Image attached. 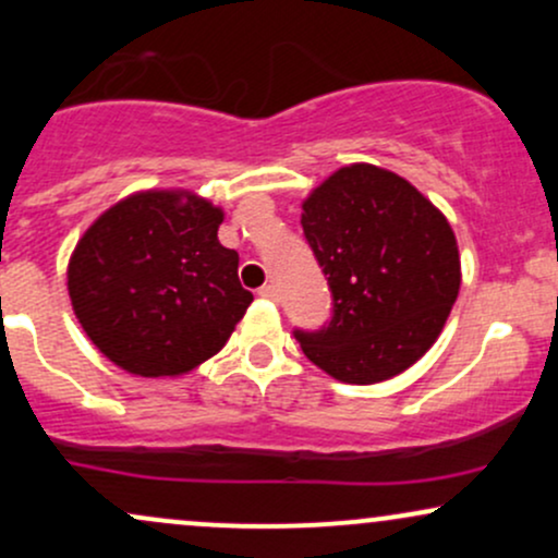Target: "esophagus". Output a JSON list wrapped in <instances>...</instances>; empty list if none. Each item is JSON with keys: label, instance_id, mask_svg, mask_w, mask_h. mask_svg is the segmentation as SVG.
<instances>
[{"label": "esophagus", "instance_id": "esophagus-1", "mask_svg": "<svg viewBox=\"0 0 558 558\" xmlns=\"http://www.w3.org/2000/svg\"><path fill=\"white\" fill-rule=\"evenodd\" d=\"M259 296H262V299H270V301H278V288H275L272 283L262 286V288H259Z\"/></svg>", "mask_w": 558, "mask_h": 558}]
</instances>
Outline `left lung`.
Wrapping results in <instances>:
<instances>
[{"instance_id": "8db88e82", "label": "left lung", "mask_w": 558, "mask_h": 558, "mask_svg": "<svg viewBox=\"0 0 558 558\" xmlns=\"http://www.w3.org/2000/svg\"><path fill=\"white\" fill-rule=\"evenodd\" d=\"M301 209L332 296L328 325L293 330L306 360L354 386L412 367L440 336L462 286L446 217L412 183L375 165L332 172Z\"/></svg>"}]
</instances>
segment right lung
Listing matches in <instances>:
<instances>
[{"mask_svg": "<svg viewBox=\"0 0 558 558\" xmlns=\"http://www.w3.org/2000/svg\"><path fill=\"white\" fill-rule=\"evenodd\" d=\"M222 209L189 191H141L83 233L68 265L81 328L141 377L191 373L228 343L254 296L217 241Z\"/></svg>", "mask_w": 558, "mask_h": 558, "instance_id": "right-lung-1", "label": "right lung"}]
</instances>
